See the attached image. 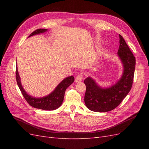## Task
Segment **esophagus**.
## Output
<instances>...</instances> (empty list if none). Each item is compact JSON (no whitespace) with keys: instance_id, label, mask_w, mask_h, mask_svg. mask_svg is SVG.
Segmentation results:
<instances>
[{"instance_id":"esophagus-1","label":"esophagus","mask_w":149,"mask_h":149,"mask_svg":"<svg viewBox=\"0 0 149 149\" xmlns=\"http://www.w3.org/2000/svg\"><path fill=\"white\" fill-rule=\"evenodd\" d=\"M83 79V76L82 74H79L75 77V82L78 83V82H80Z\"/></svg>"}]
</instances>
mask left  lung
<instances>
[{"instance_id":"obj_1","label":"left lung","mask_w":149,"mask_h":149,"mask_svg":"<svg viewBox=\"0 0 149 149\" xmlns=\"http://www.w3.org/2000/svg\"><path fill=\"white\" fill-rule=\"evenodd\" d=\"M119 43L118 55L123 63L124 71L118 81L110 88H102L91 77L84 81L86 87L84 102L92 111L104 112L113 110L123 101L132 88L136 58L120 35Z\"/></svg>"}]
</instances>
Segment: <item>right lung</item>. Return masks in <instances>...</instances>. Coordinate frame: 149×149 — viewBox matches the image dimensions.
Here are the masks:
<instances>
[{"mask_svg": "<svg viewBox=\"0 0 149 149\" xmlns=\"http://www.w3.org/2000/svg\"><path fill=\"white\" fill-rule=\"evenodd\" d=\"M47 29H37L33 31L29 36V37L35 35H38L42 33H44L47 31ZM16 79L20 90L22 92V95L25 99V100L27 101L29 104L35 108L43 110H48V111H53L59 107L63 101L65 93L66 88L74 82V79L73 76H69L65 79H64L62 81L58 84L54 91L51 93L49 95L40 97L36 98L30 96L29 94L26 93L22 85L21 84L20 78L18 72L17 67H16Z\"/></svg>", "mask_w": 149, "mask_h": 149, "instance_id": "add662e5", "label": "right lung"}]
</instances>
